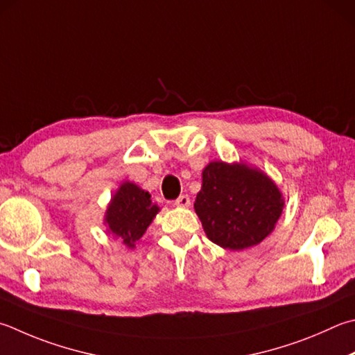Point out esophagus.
Returning <instances> with one entry per match:
<instances>
[{"label": "esophagus", "instance_id": "obj_1", "mask_svg": "<svg viewBox=\"0 0 355 355\" xmlns=\"http://www.w3.org/2000/svg\"><path fill=\"white\" fill-rule=\"evenodd\" d=\"M175 206H180V208H189L191 206V198H189V196H180L177 200H175V203H173Z\"/></svg>", "mask_w": 355, "mask_h": 355}]
</instances>
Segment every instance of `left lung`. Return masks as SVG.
Returning <instances> with one entry per match:
<instances>
[{
	"mask_svg": "<svg viewBox=\"0 0 355 355\" xmlns=\"http://www.w3.org/2000/svg\"><path fill=\"white\" fill-rule=\"evenodd\" d=\"M202 178L194 209L209 241L222 248L243 250L275 230L284 198L266 173L243 163L212 161Z\"/></svg>",
	"mask_w": 355,
	"mask_h": 355,
	"instance_id": "8db88e82",
	"label": "left lung"
}]
</instances>
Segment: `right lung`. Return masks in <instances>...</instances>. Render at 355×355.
<instances>
[{
	"label": "right lung",
	"mask_w": 355,
	"mask_h": 355,
	"mask_svg": "<svg viewBox=\"0 0 355 355\" xmlns=\"http://www.w3.org/2000/svg\"><path fill=\"white\" fill-rule=\"evenodd\" d=\"M159 208L152 203L150 194L139 186L124 182L116 191L105 212L108 231L119 237L128 248H135L146 230L158 214Z\"/></svg>",
	"instance_id": "right-lung-1"
}]
</instances>
